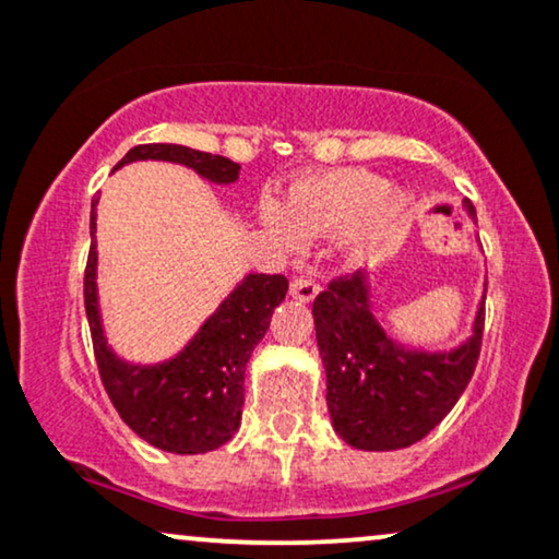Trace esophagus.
Masks as SVG:
<instances>
[{"mask_svg":"<svg viewBox=\"0 0 559 559\" xmlns=\"http://www.w3.org/2000/svg\"><path fill=\"white\" fill-rule=\"evenodd\" d=\"M318 287L316 280L310 277H295L293 282H289V295L295 297V300H302V302H310L313 297L318 295Z\"/></svg>","mask_w":559,"mask_h":559,"instance_id":"obj_1","label":"esophagus"}]
</instances>
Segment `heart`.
<instances>
[{"label": "heart", "mask_w": 559, "mask_h": 559, "mask_svg": "<svg viewBox=\"0 0 559 559\" xmlns=\"http://www.w3.org/2000/svg\"><path fill=\"white\" fill-rule=\"evenodd\" d=\"M408 207V192L388 187L385 177L344 166L302 177L289 187L282 205H266L262 217L287 249L300 246L302 238L342 234L346 257L365 262L393 241Z\"/></svg>", "instance_id": "heart-1"}]
</instances>
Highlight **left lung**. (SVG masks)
Returning a JSON list of instances; mask_svg holds the SVG:
<instances>
[{
  "instance_id": "8db88e82",
  "label": "left lung",
  "mask_w": 559,
  "mask_h": 559,
  "mask_svg": "<svg viewBox=\"0 0 559 559\" xmlns=\"http://www.w3.org/2000/svg\"><path fill=\"white\" fill-rule=\"evenodd\" d=\"M313 318L333 429L346 444L388 452L421 441L465 393L480 357L485 295L473 336L449 352L408 349L390 338L361 272L333 280L316 297Z\"/></svg>"
}]
</instances>
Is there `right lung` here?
Returning <instances> with one entry per match:
<instances>
[{"label": "right lung", "mask_w": 559, "mask_h": 559, "mask_svg": "<svg viewBox=\"0 0 559 559\" xmlns=\"http://www.w3.org/2000/svg\"><path fill=\"white\" fill-rule=\"evenodd\" d=\"M174 162L198 171L213 185L238 179L226 156L205 154L177 143H146L130 148L115 169L130 162ZM97 202L90 215V259L84 272V308L90 321L99 377L120 418L151 447L174 454H202L223 447L238 431L243 408V374L253 346L270 329L274 308L285 300V274H246L192 342L177 357L158 365H130L107 346L97 297Z\"/></svg>", "instance_id": "add662e5"}]
</instances>
